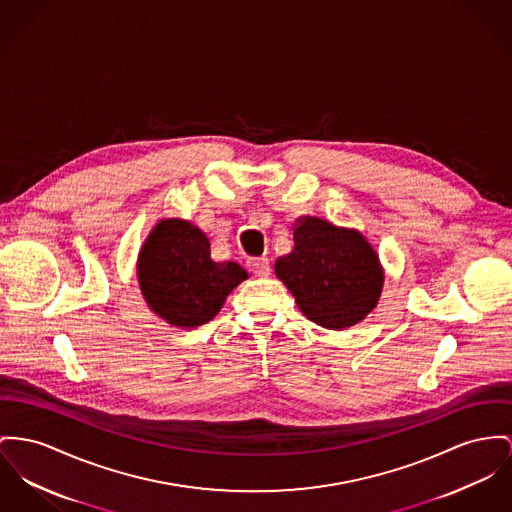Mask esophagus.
<instances>
[{
    "mask_svg": "<svg viewBox=\"0 0 512 512\" xmlns=\"http://www.w3.org/2000/svg\"><path fill=\"white\" fill-rule=\"evenodd\" d=\"M248 268L250 272L254 273L256 277H268L272 272V266H270V260L268 258H250L248 260Z\"/></svg>",
    "mask_w": 512,
    "mask_h": 512,
    "instance_id": "obj_1",
    "label": "esophagus"
}]
</instances>
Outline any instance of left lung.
Masks as SVG:
<instances>
[{
    "label": "left lung",
    "instance_id": "left-lung-1",
    "mask_svg": "<svg viewBox=\"0 0 512 512\" xmlns=\"http://www.w3.org/2000/svg\"><path fill=\"white\" fill-rule=\"evenodd\" d=\"M293 250L275 260V275L314 324L345 330L378 305L384 268L357 229L303 215L293 225Z\"/></svg>",
    "mask_w": 512,
    "mask_h": 512
}]
</instances>
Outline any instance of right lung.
Returning <instances> with one entry per match:
<instances>
[{
    "mask_svg": "<svg viewBox=\"0 0 512 512\" xmlns=\"http://www.w3.org/2000/svg\"><path fill=\"white\" fill-rule=\"evenodd\" d=\"M151 312L176 328L213 320L231 291L248 279L237 262H215L209 237L186 219H161L143 240L136 264Z\"/></svg>",
    "mask_w": 512,
    "mask_h": 512,
    "instance_id": "add662e5",
    "label": "right lung"
}]
</instances>
